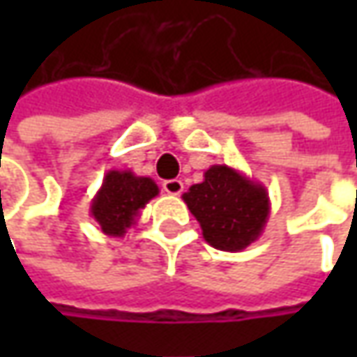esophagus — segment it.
I'll return each instance as SVG.
<instances>
[{
  "label": "esophagus",
  "mask_w": 357,
  "mask_h": 357,
  "mask_svg": "<svg viewBox=\"0 0 357 357\" xmlns=\"http://www.w3.org/2000/svg\"><path fill=\"white\" fill-rule=\"evenodd\" d=\"M183 181H178V178H171V181H165L162 183V190L167 192V195H181L183 192Z\"/></svg>",
  "instance_id": "1"
}]
</instances>
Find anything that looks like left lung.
I'll return each mask as SVG.
<instances>
[{
    "label": "left lung",
    "instance_id": "left-lung-1",
    "mask_svg": "<svg viewBox=\"0 0 357 357\" xmlns=\"http://www.w3.org/2000/svg\"><path fill=\"white\" fill-rule=\"evenodd\" d=\"M204 240L225 252H240L260 238L270 216L266 186L228 165H213L204 181L183 195Z\"/></svg>",
    "mask_w": 357,
    "mask_h": 357
}]
</instances>
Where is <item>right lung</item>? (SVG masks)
<instances>
[{
    "label": "right lung",
    "instance_id": "add662e5",
    "mask_svg": "<svg viewBox=\"0 0 357 357\" xmlns=\"http://www.w3.org/2000/svg\"><path fill=\"white\" fill-rule=\"evenodd\" d=\"M158 195L157 183L151 176H137L130 171H109L103 185L91 200V216L101 232L113 238H123L137 218Z\"/></svg>",
    "mask_w": 357,
    "mask_h": 357
}]
</instances>
